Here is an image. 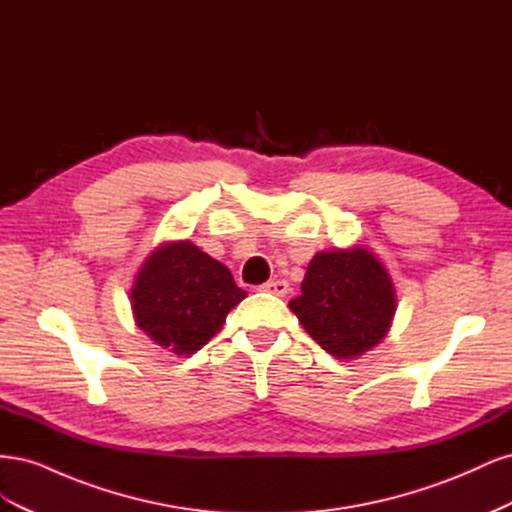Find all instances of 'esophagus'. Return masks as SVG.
<instances>
[{"label": "esophagus", "instance_id": "esophagus-1", "mask_svg": "<svg viewBox=\"0 0 512 512\" xmlns=\"http://www.w3.org/2000/svg\"><path fill=\"white\" fill-rule=\"evenodd\" d=\"M262 290L275 294V297H286L288 290H290V286H288V282H286V280H275V282L262 284Z\"/></svg>", "mask_w": 512, "mask_h": 512}]
</instances>
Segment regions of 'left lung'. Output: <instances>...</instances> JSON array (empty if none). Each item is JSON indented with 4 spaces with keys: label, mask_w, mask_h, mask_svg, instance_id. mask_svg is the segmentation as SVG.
Segmentation results:
<instances>
[{
    "label": "left lung",
    "mask_w": 512,
    "mask_h": 512,
    "mask_svg": "<svg viewBox=\"0 0 512 512\" xmlns=\"http://www.w3.org/2000/svg\"><path fill=\"white\" fill-rule=\"evenodd\" d=\"M288 307L331 356L352 361L389 333L397 294L389 271L367 245L335 247L309 260L301 294Z\"/></svg>",
    "instance_id": "left-lung-1"
}]
</instances>
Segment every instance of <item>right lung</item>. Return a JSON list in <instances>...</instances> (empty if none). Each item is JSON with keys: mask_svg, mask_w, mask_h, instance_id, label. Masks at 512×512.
<instances>
[{"mask_svg": "<svg viewBox=\"0 0 512 512\" xmlns=\"http://www.w3.org/2000/svg\"><path fill=\"white\" fill-rule=\"evenodd\" d=\"M245 297L228 267L190 239L160 243L130 290L136 327L175 356L203 348Z\"/></svg>", "mask_w": 512, "mask_h": 512, "instance_id": "add662e5", "label": "right lung"}]
</instances>
